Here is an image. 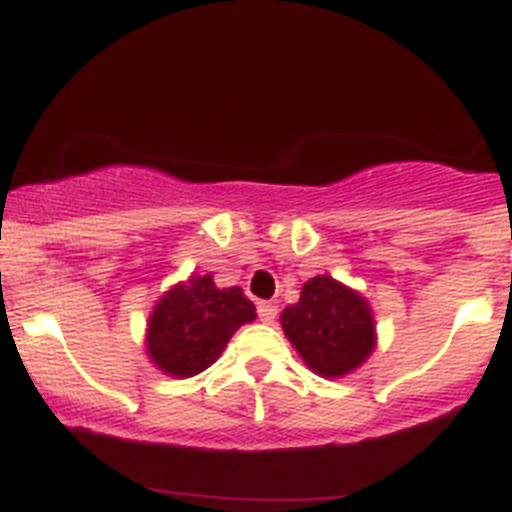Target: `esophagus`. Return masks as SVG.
Returning a JSON list of instances; mask_svg holds the SVG:
<instances>
[{
  "mask_svg": "<svg viewBox=\"0 0 512 512\" xmlns=\"http://www.w3.org/2000/svg\"><path fill=\"white\" fill-rule=\"evenodd\" d=\"M257 316H260V321H265V324H273L275 316H278V306L270 301H260L257 303Z\"/></svg>",
  "mask_w": 512,
  "mask_h": 512,
  "instance_id": "esophagus-1",
  "label": "esophagus"
}]
</instances>
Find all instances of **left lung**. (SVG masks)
I'll use <instances>...</instances> for the list:
<instances>
[{"instance_id":"left-lung-1","label":"left lung","mask_w":512,"mask_h":512,"mask_svg":"<svg viewBox=\"0 0 512 512\" xmlns=\"http://www.w3.org/2000/svg\"><path fill=\"white\" fill-rule=\"evenodd\" d=\"M280 324L308 370L321 377L349 375L377 347L370 303L331 275L303 283L301 298L280 313Z\"/></svg>"}]
</instances>
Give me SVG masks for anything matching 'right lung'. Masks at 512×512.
<instances>
[{"mask_svg": "<svg viewBox=\"0 0 512 512\" xmlns=\"http://www.w3.org/2000/svg\"><path fill=\"white\" fill-rule=\"evenodd\" d=\"M255 319V303L242 288H216L211 275H191L155 303L145 352L160 372L183 380L214 365L234 331Z\"/></svg>", "mask_w": 512, "mask_h": 512, "instance_id": "1", "label": "right lung"}]
</instances>
